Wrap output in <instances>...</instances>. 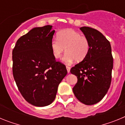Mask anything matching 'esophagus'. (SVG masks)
Here are the masks:
<instances>
[{"mask_svg":"<svg viewBox=\"0 0 125 125\" xmlns=\"http://www.w3.org/2000/svg\"><path fill=\"white\" fill-rule=\"evenodd\" d=\"M66 69H67V71H68V73H70V69H71V68L69 67V66H66Z\"/></svg>","mask_w":125,"mask_h":125,"instance_id":"1","label":"esophagus"}]
</instances>
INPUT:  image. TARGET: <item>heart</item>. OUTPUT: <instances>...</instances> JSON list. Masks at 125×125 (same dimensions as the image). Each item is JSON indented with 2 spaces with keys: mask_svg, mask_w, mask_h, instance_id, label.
<instances>
[{
  "mask_svg": "<svg viewBox=\"0 0 125 125\" xmlns=\"http://www.w3.org/2000/svg\"><path fill=\"white\" fill-rule=\"evenodd\" d=\"M51 47L54 57L59 59L66 49L63 59L67 63L81 62L86 57L90 49L89 40L79 32L68 29L57 33V39H53Z\"/></svg>",
  "mask_w": 125,
  "mask_h": 125,
  "instance_id": "obj_1",
  "label": "heart"
}]
</instances>
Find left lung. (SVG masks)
<instances>
[{
  "instance_id": "left-lung-1",
  "label": "left lung",
  "mask_w": 125,
  "mask_h": 125,
  "mask_svg": "<svg viewBox=\"0 0 125 125\" xmlns=\"http://www.w3.org/2000/svg\"><path fill=\"white\" fill-rule=\"evenodd\" d=\"M80 30L89 40L86 57L71 69L78 82L73 88L76 98L86 105L101 101L110 88L113 58L108 39L96 29L82 27Z\"/></svg>"
}]
</instances>
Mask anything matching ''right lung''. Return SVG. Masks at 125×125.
Segmentation results:
<instances>
[{
  "mask_svg": "<svg viewBox=\"0 0 125 125\" xmlns=\"http://www.w3.org/2000/svg\"><path fill=\"white\" fill-rule=\"evenodd\" d=\"M52 26L34 27L20 37L12 51V72L19 90L26 101L36 106L49 105L68 72L56 61L51 42Z\"/></svg>",
  "mask_w": 125,
  "mask_h": 125,
  "instance_id": "add662e5",
  "label": "right lung"
}]
</instances>
